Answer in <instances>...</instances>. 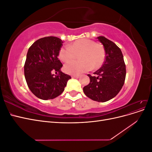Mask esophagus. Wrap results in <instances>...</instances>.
<instances>
[{
  "label": "esophagus",
  "instance_id": "34e87169",
  "mask_svg": "<svg viewBox=\"0 0 152 152\" xmlns=\"http://www.w3.org/2000/svg\"><path fill=\"white\" fill-rule=\"evenodd\" d=\"M72 78H76V79H78V78H79V75H72Z\"/></svg>",
  "mask_w": 152,
  "mask_h": 152
}]
</instances>
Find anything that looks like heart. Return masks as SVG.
Segmentation results:
<instances>
[{"instance_id": "1", "label": "heart", "mask_w": 152, "mask_h": 152, "mask_svg": "<svg viewBox=\"0 0 152 152\" xmlns=\"http://www.w3.org/2000/svg\"><path fill=\"white\" fill-rule=\"evenodd\" d=\"M80 60H72L64 66V70L68 74L79 75L93 68L102 65L105 58V50L102 44L89 39L77 40L69 45L62 47L59 51V58L63 62L74 58L79 53Z\"/></svg>"}]
</instances>
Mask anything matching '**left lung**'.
I'll use <instances>...</instances> for the list:
<instances>
[{"mask_svg": "<svg viewBox=\"0 0 152 152\" xmlns=\"http://www.w3.org/2000/svg\"><path fill=\"white\" fill-rule=\"evenodd\" d=\"M105 50V61L102 66L91 76L90 83L84 87V94L94 101L105 102L119 93L126 79V70L121 49L112 41L99 36L97 37Z\"/></svg>", "mask_w": 152, "mask_h": 152, "instance_id": "left-lung-1", "label": "left lung"}]
</instances>
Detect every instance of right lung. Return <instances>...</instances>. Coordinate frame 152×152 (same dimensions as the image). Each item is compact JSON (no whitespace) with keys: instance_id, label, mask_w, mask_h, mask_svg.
<instances>
[{"instance_id":"1","label":"right lung","mask_w":152,"mask_h":152,"mask_svg":"<svg viewBox=\"0 0 152 152\" xmlns=\"http://www.w3.org/2000/svg\"><path fill=\"white\" fill-rule=\"evenodd\" d=\"M63 42L56 37L41 38L28 49L24 66L25 77L30 90L37 97L52 99L65 90L71 77L61 71L62 63L58 59ZM56 71L57 75L51 72Z\"/></svg>"}]
</instances>
